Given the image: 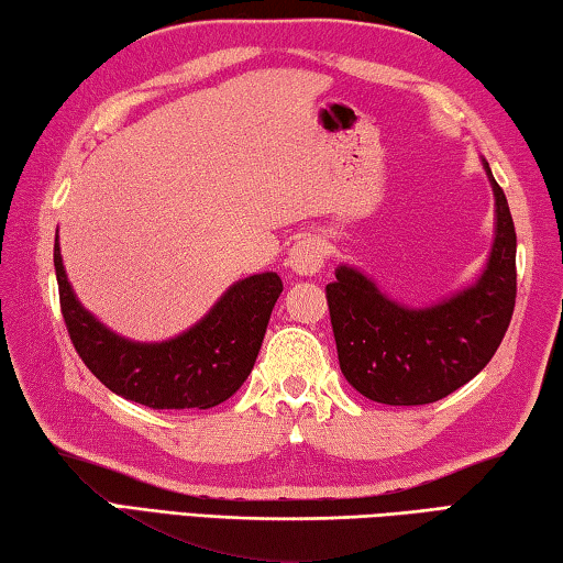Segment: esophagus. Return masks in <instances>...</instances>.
I'll use <instances>...</instances> for the list:
<instances>
[{"label": "esophagus", "instance_id": "obj_1", "mask_svg": "<svg viewBox=\"0 0 563 563\" xmlns=\"http://www.w3.org/2000/svg\"><path fill=\"white\" fill-rule=\"evenodd\" d=\"M289 269L299 276H314L324 266V244L317 236H303L289 252Z\"/></svg>", "mask_w": 563, "mask_h": 563}]
</instances>
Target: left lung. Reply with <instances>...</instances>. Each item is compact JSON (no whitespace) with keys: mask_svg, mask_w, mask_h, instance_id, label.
<instances>
[{"mask_svg":"<svg viewBox=\"0 0 563 563\" xmlns=\"http://www.w3.org/2000/svg\"><path fill=\"white\" fill-rule=\"evenodd\" d=\"M494 191V242L472 284L429 307L384 294L352 264L327 284L331 329L346 382L366 399L419 407L456 391L492 362L516 301V232L504 191L482 159Z\"/></svg>","mask_w":563,"mask_h":563,"instance_id":"left-lung-1","label":"left lung"}]
</instances>
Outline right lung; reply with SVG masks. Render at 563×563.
Masks as SVG:
<instances>
[{"instance_id":"obj_1","label":"right lung","mask_w":563,"mask_h":563,"mask_svg":"<svg viewBox=\"0 0 563 563\" xmlns=\"http://www.w3.org/2000/svg\"><path fill=\"white\" fill-rule=\"evenodd\" d=\"M64 324L89 372L109 391L150 409H211L252 374L284 284L276 272L234 282L197 324L164 342H132L81 307L54 236Z\"/></svg>"}]
</instances>
